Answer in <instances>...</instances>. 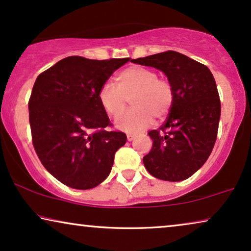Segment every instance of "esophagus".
I'll use <instances>...</instances> for the list:
<instances>
[{"label": "esophagus", "mask_w": 251, "mask_h": 251, "mask_svg": "<svg viewBox=\"0 0 251 251\" xmlns=\"http://www.w3.org/2000/svg\"><path fill=\"white\" fill-rule=\"evenodd\" d=\"M126 139H128V142H131V140L135 139V135H131V133H128V135H126Z\"/></svg>", "instance_id": "esophagus-1"}]
</instances>
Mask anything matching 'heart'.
I'll use <instances>...</instances> for the list:
<instances>
[{"mask_svg": "<svg viewBox=\"0 0 251 251\" xmlns=\"http://www.w3.org/2000/svg\"><path fill=\"white\" fill-rule=\"evenodd\" d=\"M130 97L132 108L116 121V126L129 133H138L152 123L153 118L162 119L169 113L174 89L169 81L157 77L155 71L131 66L118 74L116 87L105 83L98 91L99 104L113 119L122 114Z\"/></svg>", "mask_w": 251, "mask_h": 251, "instance_id": "1", "label": "heart"}]
</instances>
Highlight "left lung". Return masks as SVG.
Listing matches in <instances>:
<instances>
[{"instance_id":"left-lung-1","label":"left lung","mask_w":251,"mask_h":251,"mask_svg":"<svg viewBox=\"0 0 251 251\" xmlns=\"http://www.w3.org/2000/svg\"><path fill=\"white\" fill-rule=\"evenodd\" d=\"M131 61L162 71L174 89L166 122L149 132L153 147L144 166L159 179H187L205 163L217 138L221 100L215 78L205 65L176 51Z\"/></svg>"}]
</instances>
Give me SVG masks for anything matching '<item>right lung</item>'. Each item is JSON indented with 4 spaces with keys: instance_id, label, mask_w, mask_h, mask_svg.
Listing matches in <instances>:
<instances>
[{
    "instance_id": "add662e5",
    "label": "right lung",
    "mask_w": 251,
    "mask_h": 251,
    "mask_svg": "<svg viewBox=\"0 0 251 251\" xmlns=\"http://www.w3.org/2000/svg\"><path fill=\"white\" fill-rule=\"evenodd\" d=\"M130 58H64L37 76L28 101L34 149L43 167L66 186L90 190L111 173L126 133L112 123L98 91Z\"/></svg>"
}]
</instances>
